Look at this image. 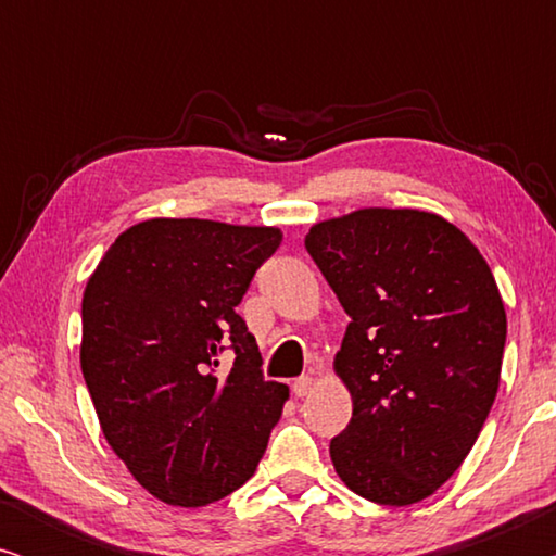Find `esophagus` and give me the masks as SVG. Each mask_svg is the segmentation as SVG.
<instances>
[{
    "mask_svg": "<svg viewBox=\"0 0 556 556\" xmlns=\"http://www.w3.org/2000/svg\"><path fill=\"white\" fill-rule=\"evenodd\" d=\"M311 387H314V379H311L308 375H301L293 382V394H295V397H303V394L311 392Z\"/></svg>",
    "mask_w": 556,
    "mask_h": 556,
    "instance_id": "esophagus-1",
    "label": "esophagus"
}]
</instances>
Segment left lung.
Masks as SVG:
<instances>
[{
    "label": "left lung",
    "instance_id": "obj_1",
    "mask_svg": "<svg viewBox=\"0 0 556 556\" xmlns=\"http://www.w3.org/2000/svg\"><path fill=\"white\" fill-rule=\"evenodd\" d=\"M306 250L352 318L337 354L354 413L331 440L341 481L384 506L428 498L496 400L506 311L478 248L420 210L318 223Z\"/></svg>",
    "mask_w": 556,
    "mask_h": 556
}]
</instances>
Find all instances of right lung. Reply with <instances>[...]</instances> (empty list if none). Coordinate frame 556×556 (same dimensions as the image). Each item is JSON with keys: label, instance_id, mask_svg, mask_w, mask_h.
Wrapping results in <instances>:
<instances>
[{"label": "right lung", "instance_id": "add662e5", "mask_svg": "<svg viewBox=\"0 0 556 556\" xmlns=\"http://www.w3.org/2000/svg\"><path fill=\"white\" fill-rule=\"evenodd\" d=\"M280 240L276 227L147 219L118 235L88 280L90 400L109 445L166 504L194 508L240 489L280 420L288 387L263 377L235 311Z\"/></svg>", "mask_w": 556, "mask_h": 556}]
</instances>
